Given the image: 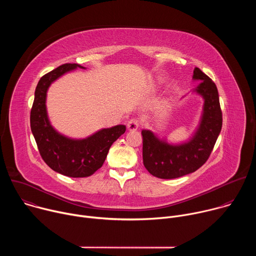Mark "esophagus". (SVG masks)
Listing matches in <instances>:
<instances>
[{"label": "esophagus", "instance_id": "34e87169", "mask_svg": "<svg viewBox=\"0 0 256 256\" xmlns=\"http://www.w3.org/2000/svg\"><path fill=\"white\" fill-rule=\"evenodd\" d=\"M140 126V120L138 118H132L128 120V128L130 130H138V128Z\"/></svg>", "mask_w": 256, "mask_h": 256}]
</instances>
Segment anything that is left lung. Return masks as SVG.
<instances>
[{"label": "left lung", "mask_w": 256, "mask_h": 256, "mask_svg": "<svg viewBox=\"0 0 256 256\" xmlns=\"http://www.w3.org/2000/svg\"><path fill=\"white\" fill-rule=\"evenodd\" d=\"M194 80H202L194 90L204 100L200 124L188 142L170 144L152 132L142 130V162L153 176L172 179L196 171L208 159L223 124L222 110L216 84L198 68Z\"/></svg>", "instance_id": "8db88e82"}]
</instances>
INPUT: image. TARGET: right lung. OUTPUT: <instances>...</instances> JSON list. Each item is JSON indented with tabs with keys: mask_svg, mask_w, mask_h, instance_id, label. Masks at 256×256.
Segmentation results:
<instances>
[{
	"mask_svg": "<svg viewBox=\"0 0 256 256\" xmlns=\"http://www.w3.org/2000/svg\"><path fill=\"white\" fill-rule=\"evenodd\" d=\"M78 64H64L42 76L36 86L30 112V126L44 161L56 172L68 177H88L104 163L112 144L126 132L120 124L103 128L83 140H72L60 134L50 124L46 99L50 85Z\"/></svg>",
	"mask_w": 256,
	"mask_h": 256,
	"instance_id": "right-lung-1",
	"label": "right lung"
}]
</instances>
